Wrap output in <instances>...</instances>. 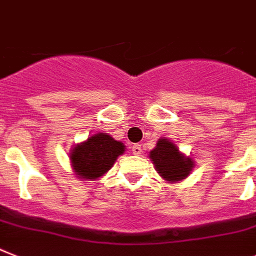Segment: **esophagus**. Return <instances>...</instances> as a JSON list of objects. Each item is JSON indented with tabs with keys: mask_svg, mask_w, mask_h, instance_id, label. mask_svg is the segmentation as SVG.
Here are the masks:
<instances>
[{
	"mask_svg": "<svg viewBox=\"0 0 256 256\" xmlns=\"http://www.w3.org/2000/svg\"><path fill=\"white\" fill-rule=\"evenodd\" d=\"M132 154L138 156V154H140L142 152H143V150H142V146L140 144H134L132 147Z\"/></svg>",
	"mask_w": 256,
	"mask_h": 256,
	"instance_id": "34e87169",
	"label": "esophagus"
}]
</instances>
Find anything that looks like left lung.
<instances>
[{"instance_id":"8db88e82","label":"left lung","mask_w":256,"mask_h":256,"mask_svg":"<svg viewBox=\"0 0 256 256\" xmlns=\"http://www.w3.org/2000/svg\"><path fill=\"white\" fill-rule=\"evenodd\" d=\"M150 158L158 174L168 182L182 181L194 168L192 158H186L168 139H158L156 147L150 152Z\"/></svg>"}]
</instances>
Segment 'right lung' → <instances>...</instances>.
Masks as SVG:
<instances>
[{
	"instance_id": "add662e5",
	"label": "right lung",
	"mask_w": 256,
	"mask_h": 256,
	"mask_svg": "<svg viewBox=\"0 0 256 256\" xmlns=\"http://www.w3.org/2000/svg\"><path fill=\"white\" fill-rule=\"evenodd\" d=\"M124 152V143L105 132H98L70 150V161L75 174L92 181L104 176Z\"/></svg>"
}]
</instances>
